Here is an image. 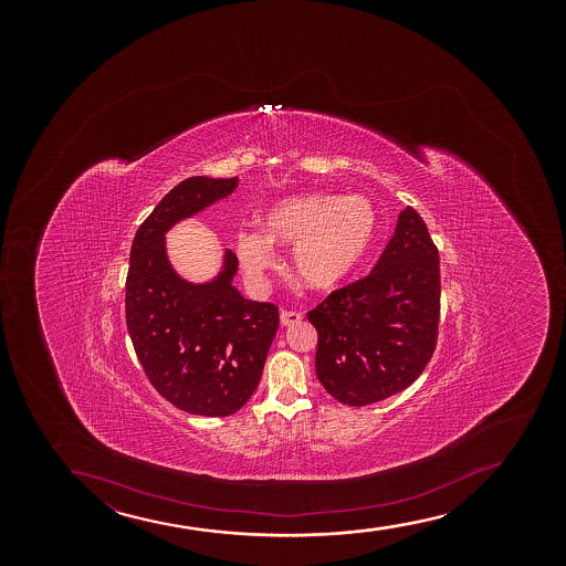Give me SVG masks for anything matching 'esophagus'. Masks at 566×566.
<instances>
[{"label":"esophagus","mask_w":566,"mask_h":566,"mask_svg":"<svg viewBox=\"0 0 566 566\" xmlns=\"http://www.w3.org/2000/svg\"><path fill=\"white\" fill-rule=\"evenodd\" d=\"M300 321H302V313L286 312V310L281 312V325L283 326H293L300 323Z\"/></svg>","instance_id":"obj_1"}]
</instances>
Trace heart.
I'll list each match as a JSON object with an SVG mask.
<instances>
[{"mask_svg":"<svg viewBox=\"0 0 566 566\" xmlns=\"http://www.w3.org/2000/svg\"><path fill=\"white\" fill-rule=\"evenodd\" d=\"M377 234V211L364 196L306 195L275 203L264 232L240 230L235 253L253 283L277 262L273 243L294 245V273L313 291H336L352 280L370 253Z\"/></svg>","mask_w":566,"mask_h":566,"instance_id":"heart-1","label":"heart"}]
</instances>
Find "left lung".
<instances>
[{"mask_svg":"<svg viewBox=\"0 0 566 566\" xmlns=\"http://www.w3.org/2000/svg\"><path fill=\"white\" fill-rule=\"evenodd\" d=\"M307 318L318 334V381L338 402H379L421 376L438 339L440 256L416 209L398 214L374 270Z\"/></svg>","mask_w":566,"mask_h":566,"instance_id":"8db88e82","label":"left lung"}]
</instances>
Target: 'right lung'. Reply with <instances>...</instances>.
Wrapping results in <instances>:
<instances>
[{"label": "right lung", "instance_id": "add662e5", "mask_svg": "<svg viewBox=\"0 0 566 566\" xmlns=\"http://www.w3.org/2000/svg\"><path fill=\"white\" fill-rule=\"evenodd\" d=\"M238 177H189L137 228L126 277V326L150 385L192 416L227 417L259 387L280 326L277 306L243 298L227 249L208 283L177 275L166 253L169 228L234 192Z\"/></svg>", "mask_w": 566, "mask_h": 566}]
</instances>
